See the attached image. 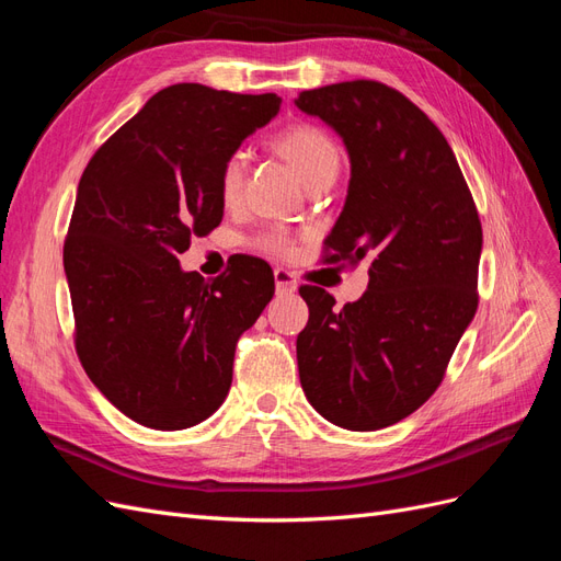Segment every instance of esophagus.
<instances>
[{
    "mask_svg": "<svg viewBox=\"0 0 561 561\" xmlns=\"http://www.w3.org/2000/svg\"><path fill=\"white\" fill-rule=\"evenodd\" d=\"M274 280H276V293L278 295H293L297 293V280L287 268H276L274 271Z\"/></svg>",
    "mask_w": 561,
    "mask_h": 561,
    "instance_id": "34e87169",
    "label": "esophagus"
}]
</instances>
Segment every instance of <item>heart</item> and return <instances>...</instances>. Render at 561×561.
<instances>
[{
	"mask_svg": "<svg viewBox=\"0 0 561 561\" xmlns=\"http://www.w3.org/2000/svg\"><path fill=\"white\" fill-rule=\"evenodd\" d=\"M274 147L293 163L304 184H311L322 175L339 171V147L325 130L311 124H295L280 130L274 138ZM245 154L243 151H231V154L219 165L217 173V192L225 206H236L241 201L245 184ZM257 245L274 254L293 252V236L285 229H266L257 236Z\"/></svg>",
	"mask_w": 561,
	"mask_h": 561,
	"instance_id": "obj_1",
	"label": "heart"
}]
</instances>
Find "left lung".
<instances>
[{"label": "left lung", "mask_w": 561, "mask_h": 561, "mask_svg": "<svg viewBox=\"0 0 561 561\" xmlns=\"http://www.w3.org/2000/svg\"><path fill=\"white\" fill-rule=\"evenodd\" d=\"M295 105L342 138L351 180L325 262L369 260L358 301L301 285L304 396L334 426L379 431L426 402L478 311L482 225L439 128L396 89L342 81Z\"/></svg>", "instance_id": "obj_1"}]
</instances>
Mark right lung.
<instances>
[{
	"label": "right lung",
	"instance_id": "1",
	"mask_svg": "<svg viewBox=\"0 0 561 561\" xmlns=\"http://www.w3.org/2000/svg\"><path fill=\"white\" fill-rule=\"evenodd\" d=\"M280 110L276 93L175 83L151 95L83 171L62 250L77 355L118 412L182 431L225 402L239 336L274 297V271L241 257L206 280L178 254L225 215L222 161Z\"/></svg>",
	"mask_w": 561,
	"mask_h": 561
}]
</instances>
